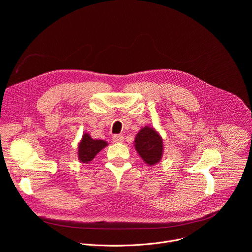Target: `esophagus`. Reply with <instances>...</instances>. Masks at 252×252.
Masks as SVG:
<instances>
[{
	"mask_svg": "<svg viewBox=\"0 0 252 252\" xmlns=\"http://www.w3.org/2000/svg\"><path fill=\"white\" fill-rule=\"evenodd\" d=\"M124 139H125L124 136L121 135V134H115V135L113 136V141H114V142H123Z\"/></svg>",
	"mask_w": 252,
	"mask_h": 252,
	"instance_id": "esophagus-1",
	"label": "esophagus"
}]
</instances>
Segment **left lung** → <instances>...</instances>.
<instances>
[{
	"mask_svg": "<svg viewBox=\"0 0 252 252\" xmlns=\"http://www.w3.org/2000/svg\"><path fill=\"white\" fill-rule=\"evenodd\" d=\"M134 148L148 165L158 163L163 155L162 137L158 131L152 126H146L140 128L134 137Z\"/></svg>",
	"mask_w": 252,
	"mask_h": 252,
	"instance_id": "left-lung-1",
	"label": "left lung"
}]
</instances>
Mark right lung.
<instances>
[{
  "mask_svg": "<svg viewBox=\"0 0 252 252\" xmlns=\"http://www.w3.org/2000/svg\"><path fill=\"white\" fill-rule=\"evenodd\" d=\"M106 146L105 140L94 139L88 132H85L78 146V158L83 163H89Z\"/></svg>",
  "mask_w": 252,
  "mask_h": 252,
  "instance_id": "1",
  "label": "right lung"
}]
</instances>
